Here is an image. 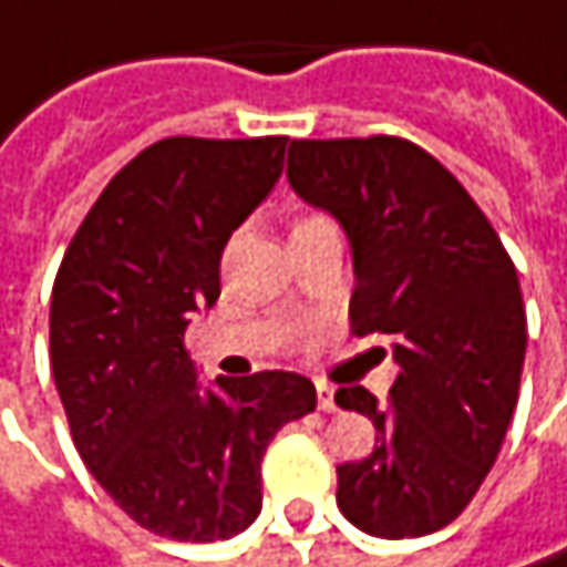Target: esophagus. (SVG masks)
Returning a JSON list of instances; mask_svg holds the SVG:
<instances>
[{
	"mask_svg": "<svg viewBox=\"0 0 567 567\" xmlns=\"http://www.w3.org/2000/svg\"><path fill=\"white\" fill-rule=\"evenodd\" d=\"M316 392H319V409H322V412H336V389L326 385V382H319Z\"/></svg>",
	"mask_w": 567,
	"mask_h": 567,
	"instance_id": "esophagus-1",
	"label": "esophagus"
}]
</instances>
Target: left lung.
<instances>
[{
	"label": "left lung",
	"mask_w": 567,
	"mask_h": 567,
	"mask_svg": "<svg viewBox=\"0 0 567 567\" xmlns=\"http://www.w3.org/2000/svg\"><path fill=\"white\" fill-rule=\"evenodd\" d=\"M286 175L349 235L352 332L399 362L385 405L336 392L375 425V452L339 465V508L375 538L432 535L475 498L518 405V271L465 185L409 138H292Z\"/></svg>",
	"instance_id": "1"
}]
</instances>
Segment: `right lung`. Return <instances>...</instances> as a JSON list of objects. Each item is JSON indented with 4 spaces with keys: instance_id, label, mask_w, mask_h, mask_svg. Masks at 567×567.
Wrapping results in <instances>:
<instances>
[{
    "instance_id": "1",
    "label": "right lung",
    "mask_w": 567,
    "mask_h": 567,
    "mask_svg": "<svg viewBox=\"0 0 567 567\" xmlns=\"http://www.w3.org/2000/svg\"><path fill=\"white\" fill-rule=\"evenodd\" d=\"M286 135L192 138L142 148L95 198L52 286L49 359L72 442L145 532L221 542L261 512V455L316 412L296 372L202 389L188 322L218 302L228 235L271 192Z\"/></svg>"
}]
</instances>
